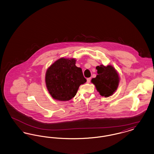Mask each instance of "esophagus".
I'll return each mask as SVG.
<instances>
[{"label":"esophagus","mask_w":154,"mask_h":154,"mask_svg":"<svg viewBox=\"0 0 154 154\" xmlns=\"http://www.w3.org/2000/svg\"><path fill=\"white\" fill-rule=\"evenodd\" d=\"M87 82L89 83L90 81H91V78H88V79H87Z\"/></svg>","instance_id":"esophagus-1"}]
</instances>
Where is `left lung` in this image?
<instances>
[{"label":"left lung","instance_id":"8db88e82","mask_svg":"<svg viewBox=\"0 0 154 154\" xmlns=\"http://www.w3.org/2000/svg\"><path fill=\"white\" fill-rule=\"evenodd\" d=\"M97 75L93 78L91 82L95 85L97 91L102 96L106 97L113 95L117 89L119 77V75L111 65L97 66Z\"/></svg>","mask_w":154,"mask_h":154}]
</instances>
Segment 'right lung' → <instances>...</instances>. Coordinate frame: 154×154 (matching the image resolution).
Listing matches in <instances>:
<instances>
[{
  "instance_id": "1",
  "label": "right lung",
  "mask_w": 154,
  "mask_h": 154,
  "mask_svg": "<svg viewBox=\"0 0 154 154\" xmlns=\"http://www.w3.org/2000/svg\"><path fill=\"white\" fill-rule=\"evenodd\" d=\"M75 59L61 58L47 70L45 84L52 97L59 101H68L76 95L79 87L87 80L82 69L75 66Z\"/></svg>"
}]
</instances>
